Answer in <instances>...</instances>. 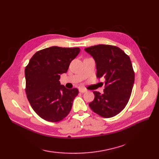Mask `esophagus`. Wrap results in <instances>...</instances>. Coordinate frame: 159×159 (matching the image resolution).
Here are the masks:
<instances>
[{"mask_svg":"<svg viewBox=\"0 0 159 159\" xmlns=\"http://www.w3.org/2000/svg\"><path fill=\"white\" fill-rule=\"evenodd\" d=\"M79 91L80 93H85V92H86V91H87V90H86L84 88H80Z\"/></svg>","mask_w":159,"mask_h":159,"instance_id":"esophagus-1","label":"esophagus"}]
</instances>
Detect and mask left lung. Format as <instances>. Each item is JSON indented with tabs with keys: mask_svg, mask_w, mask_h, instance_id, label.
I'll list each match as a JSON object with an SVG mask.
<instances>
[{
	"mask_svg": "<svg viewBox=\"0 0 159 159\" xmlns=\"http://www.w3.org/2000/svg\"><path fill=\"white\" fill-rule=\"evenodd\" d=\"M95 60L98 78H104L103 93L93 91L94 100L89 103L93 112L112 117L125 107L131 96L134 73L130 57L119 48L99 44L85 48Z\"/></svg>",
	"mask_w": 159,
	"mask_h": 159,
	"instance_id": "left-lung-1",
	"label": "left lung"
}]
</instances>
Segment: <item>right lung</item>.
Listing matches in <instances>:
<instances>
[{"mask_svg": "<svg viewBox=\"0 0 159 159\" xmlns=\"http://www.w3.org/2000/svg\"><path fill=\"white\" fill-rule=\"evenodd\" d=\"M80 52L79 48H47L35 53L26 67L28 102L34 111L48 121L57 122L65 118L78 94V89H67L59 80Z\"/></svg>", "mask_w": 159, "mask_h": 159, "instance_id": "add662e5", "label": "right lung"}]
</instances>
